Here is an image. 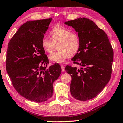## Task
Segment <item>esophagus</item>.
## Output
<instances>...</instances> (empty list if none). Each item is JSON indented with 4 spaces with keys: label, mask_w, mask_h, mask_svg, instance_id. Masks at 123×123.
<instances>
[{
    "label": "esophagus",
    "mask_w": 123,
    "mask_h": 123,
    "mask_svg": "<svg viewBox=\"0 0 123 123\" xmlns=\"http://www.w3.org/2000/svg\"><path fill=\"white\" fill-rule=\"evenodd\" d=\"M60 67H61V68H62V71H64V70H65V67H64V65H63V64H61V65H60Z\"/></svg>",
    "instance_id": "obj_1"
}]
</instances>
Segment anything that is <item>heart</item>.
I'll list each match as a JSON object with an SVG mask.
<instances>
[{
	"instance_id": "heart-1",
	"label": "heart",
	"mask_w": 123,
	"mask_h": 123,
	"mask_svg": "<svg viewBox=\"0 0 123 123\" xmlns=\"http://www.w3.org/2000/svg\"><path fill=\"white\" fill-rule=\"evenodd\" d=\"M50 39L44 37L41 45L47 53H51L55 48V51L49 56V58L56 63H63L69 57L77 54L80 48V38L74 32L63 26L57 25L50 30Z\"/></svg>"
}]
</instances>
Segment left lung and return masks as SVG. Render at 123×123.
<instances>
[{"mask_svg":"<svg viewBox=\"0 0 123 123\" xmlns=\"http://www.w3.org/2000/svg\"><path fill=\"white\" fill-rule=\"evenodd\" d=\"M65 24L74 28L80 38V48L71 60L81 68L65 67L72 79L70 92L74 98L86 101L96 97L110 80L113 48L107 34L88 18H80Z\"/></svg>","mask_w":123,"mask_h":123,"instance_id":"obj_1","label":"left lung"}]
</instances>
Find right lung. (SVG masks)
Wrapping results in <instances>:
<instances>
[{
  "instance_id": "right-lung-1",
  "label": "right lung",
  "mask_w": 123,
  "mask_h": 123,
  "mask_svg": "<svg viewBox=\"0 0 123 123\" xmlns=\"http://www.w3.org/2000/svg\"><path fill=\"white\" fill-rule=\"evenodd\" d=\"M52 20L27 21L8 44L6 69L12 85L21 96L35 102L51 98L53 82L62 72L58 63L47 68L49 62L41 45Z\"/></svg>"
}]
</instances>
